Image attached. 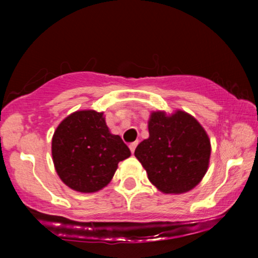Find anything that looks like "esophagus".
Here are the masks:
<instances>
[{
  "mask_svg": "<svg viewBox=\"0 0 258 258\" xmlns=\"http://www.w3.org/2000/svg\"><path fill=\"white\" fill-rule=\"evenodd\" d=\"M137 144H138V142H133V143H131L130 144V150H131V153L133 154L135 153V150H136V147H137Z\"/></svg>",
  "mask_w": 258,
  "mask_h": 258,
  "instance_id": "1",
  "label": "esophagus"
}]
</instances>
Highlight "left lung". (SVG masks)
Here are the masks:
<instances>
[{
    "instance_id": "1",
    "label": "left lung",
    "mask_w": 258,
    "mask_h": 258,
    "mask_svg": "<svg viewBox=\"0 0 258 258\" xmlns=\"http://www.w3.org/2000/svg\"><path fill=\"white\" fill-rule=\"evenodd\" d=\"M149 137L135 156L148 178L164 194H183L195 188L207 172L211 142L199 121L183 110L150 112Z\"/></svg>"
}]
</instances>
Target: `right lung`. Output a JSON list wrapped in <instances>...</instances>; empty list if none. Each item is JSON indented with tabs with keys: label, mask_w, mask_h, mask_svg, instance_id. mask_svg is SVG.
<instances>
[{
	"label": "right lung",
	"mask_w": 258,
	"mask_h": 258,
	"mask_svg": "<svg viewBox=\"0 0 258 258\" xmlns=\"http://www.w3.org/2000/svg\"><path fill=\"white\" fill-rule=\"evenodd\" d=\"M131 156L112 135L104 112L78 110L59 123L52 138V159L59 178L73 190L94 193L110 183L120 161Z\"/></svg>",
	"instance_id": "right-lung-1"
}]
</instances>
